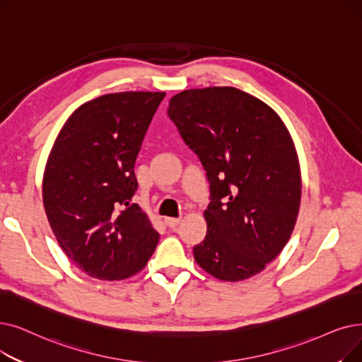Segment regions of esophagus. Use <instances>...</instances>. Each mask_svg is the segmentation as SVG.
Returning <instances> with one entry per match:
<instances>
[{"label": "esophagus", "mask_w": 362, "mask_h": 362, "mask_svg": "<svg viewBox=\"0 0 362 362\" xmlns=\"http://www.w3.org/2000/svg\"><path fill=\"white\" fill-rule=\"evenodd\" d=\"M164 222H165V225H167L168 228L173 229V228H176V226L180 223V217H177V218H176V217H165Z\"/></svg>", "instance_id": "1"}]
</instances>
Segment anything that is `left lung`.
Returning a JSON list of instances; mask_svg holds the SVG:
<instances>
[{"label":"left lung","instance_id":"obj_1","mask_svg":"<svg viewBox=\"0 0 362 362\" xmlns=\"http://www.w3.org/2000/svg\"><path fill=\"white\" fill-rule=\"evenodd\" d=\"M167 114L210 183L197 263L222 281L262 272L290 240L300 207V168L284 122L233 87L185 90L171 98Z\"/></svg>","mask_w":362,"mask_h":362}]
</instances>
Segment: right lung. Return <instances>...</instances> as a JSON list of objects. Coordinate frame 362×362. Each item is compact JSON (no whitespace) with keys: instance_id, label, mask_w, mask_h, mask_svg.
Returning <instances> with one entry per match:
<instances>
[{"instance_id":"1","label":"right lung","mask_w":362,"mask_h":362,"mask_svg":"<svg viewBox=\"0 0 362 362\" xmlns=\"http://www.w3.org/2000/svg\"><path fill=\"white\" fill-rule=\"evenodd\" d=\"M165 93L124 91L93 99L60 130L42 182V202L69 260L99 279L145 268L160 235L137 204L134 163Z\"/></svg>"}]
</instances>
